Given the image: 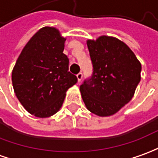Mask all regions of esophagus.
Wrapping results in <instances>:
<instances>
[{
    "mask_svg": "<svg viewBox=\"0 0 158 158\" xmlns=\"http://www.w3.org/2000/svg\"><path fill=\"white\" fill-rule=\"evenodd\" d=\"M82 78H83V73H79L77 74V79H78V81L80 82V81L82 80Z\"/></svg>",
    "mask_w": 158,
    "mask_h": 158,
    "instance_id": "34e87169",
    "label": "esophagus"
}]
</instances>
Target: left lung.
<instances>
[{
	"label": "left lung",
	"mask_w": 158,
	"mask_h": 158,
	"mask_svg": "<svg viewBox=\"0 0 158 158\" xmlns=\"http://www.w3.org/2000/svg\"><path fill=\"white\" fill-rule=\"evenodd\" d=\"M87 48L93 74L79 87L83 101L96 115H113L132 98L141 79V64L128 46L114 37L89 40Z\"/></svg>",
	"instance_id": "1"
}]
</instances>
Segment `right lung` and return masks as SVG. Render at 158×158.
I'll return each instance as SVG.
<instances>
[{"mask_svg": "<svg viewBox=\"0 0 158 158\" xmlns=\"http://www.w3.org/2000/svg\"><path fill=\"white\" fill-rule=\"evenodd\" d=\"M65 41L56 28L42 27L27 43L13 69L16 97L35 117L55 114L66 91L78 81L68 71L69 60L63 53Z\"/></svg>", "mask_w": 158, "mask_h": 158, "instance_id": "right-lung-1", "label": "right lung"}]
</instances>
